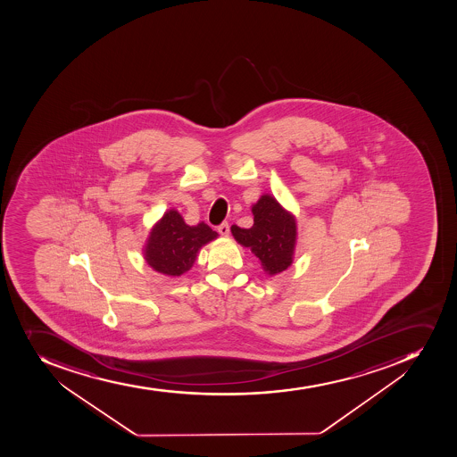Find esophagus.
Segmentation results:
<instances>
[{"label":"esophagus","mask_w":457,"mask_h":457,"mask_svg":"<svg viewBox=\"0 0 457 457\" xmlns=\"http://www.w3.org/2000/svg\"><path fill=\"white\" fill-rule=\"evenodd\" d=\"M218 232L222 235V237H228V235H229V225H228V222H223L222 225L218 228Z\"/></svg>","instance_id":"obj_1"}]
</instances>
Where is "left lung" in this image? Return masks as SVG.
<instances>
[{
	"label": "left lung",
	"mask_w": 457,
	"mask_h": 457,
	"mask_svg": "<svg viewBox=\"0 0 457 457\" xmlns=\"http://www.w3.org/2000/svg\"><path fill=\"white\" fill-rule=\"evenodd\" d=\"M252 213L254 216L252 228L244 229L232 225L230 232L237 243L252 250L260 260L264 273L275 277L293 264L297 244V220L270 194H263L252 205Z\"/></svg>",
	"instance_id": "left-lung-1"
}]
</instances>
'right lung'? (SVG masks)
I'll return each mask as SVG.
<instances>
[{
    "label": "right lung",
    "instance_id": "right-lung-1",
    "mask_svg": "<svg viewBox=\"0 0 457 457\" xmlns=\"http://www.w3.org/2000/svg\"><path fill=\"white\" fill-rule=\"evenodd\" d=\"M218 238L209 225L200 222L189 227L175 209H169L154 223L143 248L144 259L155 272L166 277H180L193 268L205 244Z\"/></svg>",
    "mask_w": 457,
    "mask_h": 457
}]
</instances>
